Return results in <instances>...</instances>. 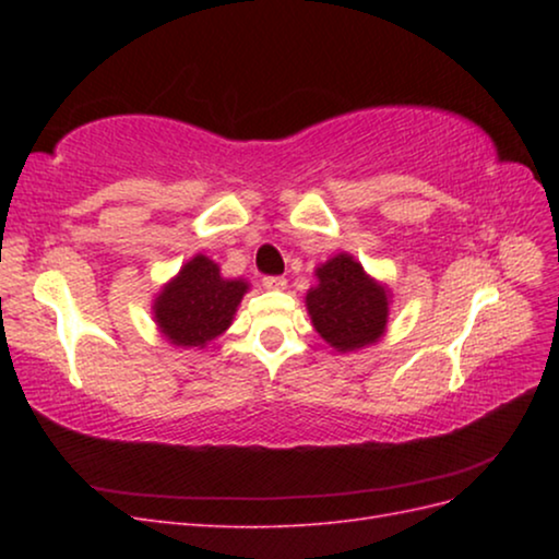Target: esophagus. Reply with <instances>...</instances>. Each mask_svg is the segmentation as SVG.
I'll use <instances>...</instances> for the list:
<instances>
[{"label": "esophagus", "mask_w": 559, "mask_h": 559, "mask_svg": "<svg viewBox=\"0 0 559 559\" xmlns=\"http://www.w3.org/2000/svg\"><path fill=\"white\" fill-rule=\"evenodd\" d=\"M263 286L270 292H282L286 286V280L280 275H267V277H263Z\"/></svg>", "instance_id": "34e87169"}]
</instances>
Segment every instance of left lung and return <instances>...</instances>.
<instances>
[{
  "label": "left lung",
  "instance_id": "obj_1",
  "mask_svg": "<svg viewBox=\"0 0 559 559\" xmlns=\"http://www.w3.org/2000/svg\"><path fill=\"white\" fill-rule=\"evenodd\" d=\"M317 280L306 296L317 333L341 352L376 343L389 314L384 286L370 280L347 253L317 267Z\"/></svg>",
  "mask_w": 559,
  "mask_h": 559
}]
</instances>
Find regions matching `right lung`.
I'll return each mask as SVG.
<instances>
[{"instance_id":"add662e5","label":"right lung","mask_w":559,"mask_h":559,"mask_svg":"<svg viewBox=\"0 0 559 559\" xmlns=\"http://www.w3.org/2000/svg\"><path fill=\"white\" fill-rule=\"evenodd\" d=\"M247 289V282L224 280L218 265L198 253L156 298V321L173 345L205 347L230 326Z\"/></svg>"}]
</instances>
